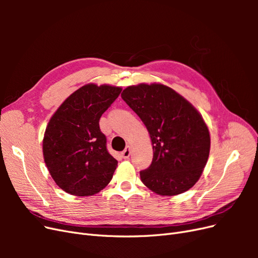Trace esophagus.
Returning <instances> with one entry per match:
<instances>
[{
	"instance_id": "34e87169",
	"label": "esophagus",
	"mask_w": 258,
	"mask_h": 258,
	"mask_svg": "<svg viewBox=\"0 0 258 258\" xmlns=\"http://www.w3.org/2000/svg\"><path fill=\"white\" fill-rule=\"evenodd\" d=\"M130 154H131V146H130V145H127V147L124 148L123 152L121 153V156H122V157H123L124 159H127V158H129Z\"/></svg>"
}]
</instances>
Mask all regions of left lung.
I'll list each match as a JSON object with an SVG mask.
<instances>
[{
    "label": "left lung",
    "mask_w": 258,
    "mask_h": 258,
    "mask_svg": "<svg viewBox=\"0 0 258 258\" xmlns=\"http://www.w3.org/2000/svg\"><path fill=\"white\" fill-rule=\"evenodd\" d=\"M121 98L151 137L153 161L140 172L143 184L160 196L190 189L210 154V131L202 115L188 100L160 83L128 86Z\"/></svg>",
    "instance_id": "left-lung-1"
}]
</instances>
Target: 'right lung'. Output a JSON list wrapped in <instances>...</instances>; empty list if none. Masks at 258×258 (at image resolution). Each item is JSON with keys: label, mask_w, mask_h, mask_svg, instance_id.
<instances>
[{"label": "right lung", "mask_w": 258, "mask_h": 258, "mask_svg": "<svg viewBox=\"0 0 258 258\" xmlns=\"http://www.w3.org/2000/svg\"><path fill=\"white\" fill-rule=\"evenodd\" d=\"M121 89L86 84L50 117L43 138V157L54 183L66 192L92 196L111 182L117 160L106 150L99 120Z\"/></svg>", "instance_id": "right-lung-1"}]
</instances>
